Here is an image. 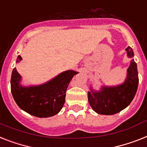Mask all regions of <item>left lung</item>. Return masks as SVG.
Returning <instances> with one entry per match:
<instances>
[{"instance_id":"obj_1","label":"left lung","mask_w":147,"mask_h":147,"mask_svg":"<svg viewBox=\"0 0 147 147\" xmlns=\"http://www.w3.org/2000/svg\"><path fill=\"white\" fill-rule=\"evenodd\" d=\"M127 56L134 57L130 47L126 48ZM138 78L137 63L131 59L127 69V76L121 85L113 88H102L100 91H89L88 101L96 113L102 115H114L128 106L135 96L138 90Z\"/></svg>"}]
</instances>
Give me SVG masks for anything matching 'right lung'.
<instances>
[{
    "mask_svg": "<svg viewBox=\"0 0 147 147\" xmlns=\"http://www.w3.org/2000/svg\"><path fill=\"white\" fill-rule=\"evenodd\" d=\"M21 59L18 56L16 62ZM77 73L69 70L45 84L24 88L20 84L21 77L14 68L10 80L12 94L20 108L30 115L39 118L53 116L63 108L68 85Z\"/></svg>",
    "mask_w": 147,
    "mask_h": 147,
    "instance_id": "right-lung-1",
    "label": "right lung"
}]
</instances>
